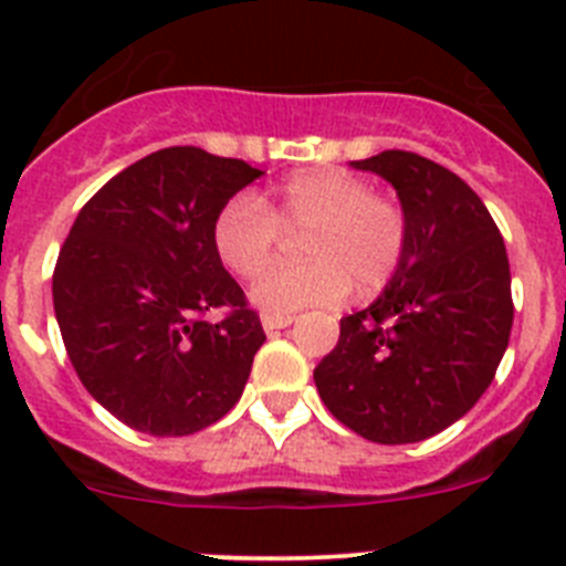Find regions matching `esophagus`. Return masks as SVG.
I'll list each match as a JSON object with an SVG mask.
<instances>
[{
	"instance_id": "34e87169",
	"label": "esophagus",
	"mask_w": 566,
	"mask_h": 566,
	"mask_svg": "<svg viewBox=\"0 0 566 566\" xmlns=\"http://www.w3.org/2000/svg\"><path fill=\"white\" fill-rule=\"evenodd\" d=\"M260 323H263V328H266V332H277V328L292 326L294 314H263V317H260Z\"/></svg>"
}]
</instances>
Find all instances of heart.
<instances>
[{"mask_svg":"<svg viewBox=\"0 0 566 566\" xmlns=\"http://www.w3.org/2000/svg\"><path fill=\"white\" fill-rule=\"evenodd\" d=\"M280 229H306V263L272 266L249 289L263 314H294L337 306L348 292L374 294L397 274L408 247V223L397 203L371 192L368 181L343 169L289 175L258 201L238 195L212 223V247L238 277H254L272 260Z\"/></svg>","mask_w":566,"mask_h":566,"instance_id":"1","label":"heart"}]
</instances>
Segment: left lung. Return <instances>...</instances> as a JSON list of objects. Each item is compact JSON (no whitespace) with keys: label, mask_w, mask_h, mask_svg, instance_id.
<instances>
[{"label":"left lung","mask_w":566,"mask_h":566,"mask_svg":"<svg viewBox=\"0 0 566 566\" xmlns=\"http://www.w3.org/2000/svg\"><path fill=\"white\" fill-rule=\"evenodd\" d=\"M352 167L397 189L408 247L371 306L339 319L314 382L359 437L422 442L493 382L513 328L507 252L482 198L451 169L402 149Z\"/></svg>","instance_id":"1"}]
</instances>
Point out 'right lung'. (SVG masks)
<instances>
[{
    "label": "right lung",
    "mask_w": 566,
    "mask_h": 566,
    "mask_svg": "<svg viewBox=\"0 0 566 566\" xmlns=\"http://www.w3.org/2000/svg\"><path fill=\"white\" fill-rule=\"evenodd\" d=\"M260 169L167 147L98 189L64 240L53 308L90 397L153 437L227 417L266 334L212 247L214 214ZM227 305L218 324L202 314Z\"/></svg>",
    "instance_id": "obj_1"
}]
</instances>
